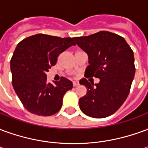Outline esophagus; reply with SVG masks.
I'll list each match as a JSON object with an SVG mask.
<instances>
[{
	"instance_id": "34e87169",
	"label": "esophagus",
	"mask_w": 148,
	"mask_h": 148,
	"mask_svg": "<svg viewBox=\"0 0 148 148\" xmlns=\"http://www.w3.org/2000/svg\"><path fill=\"white\" fill-rule=\"evenodd\" d=\"M78 85H79V83L77 82H73V86H77Z\"/></svg>"
}]
</instances>
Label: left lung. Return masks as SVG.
I'll return each mask as SVG.
<instances>
[{"label": "left lung", "instance_id": "left-lung-1", "mask_svg": "<svg viewBox=\"0 0 148 148\" xmlns=\"http://www.w3.org/2000/svg\"><path fill=\"white\" fill-rule=\"evenodd\" d=\"M73 39L89 56L85 75L100 78L95 86L86 78L80 81L87 93L79 99V107L89 116L107 117L117 111L130 92L136 71L133 51L123 37L107 31Z\"/></svg>", "mask_w": 148, "mask_h": 148}]
</instances>
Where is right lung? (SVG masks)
<instances>
[{
  "mask_svg": "<svg viewBox=\"0 0 148 148\" xmlns=\"http://www.w3.org/2000/svg\"><path fill=\"white\" fill-rule=\"evenodd\" d=\"M72 38L45 34L27 37L18 43L10 61L12 82L27 111L38 116H51L62 108V98L73 84L66 77L51 84L46 72L55 66L58 56L71 46Z\"/></svg>",
  "mask_w": 148,
  "mask_h": 148,
  "instance_id": "1",
  "label": "right lung"
}]
</instances>
